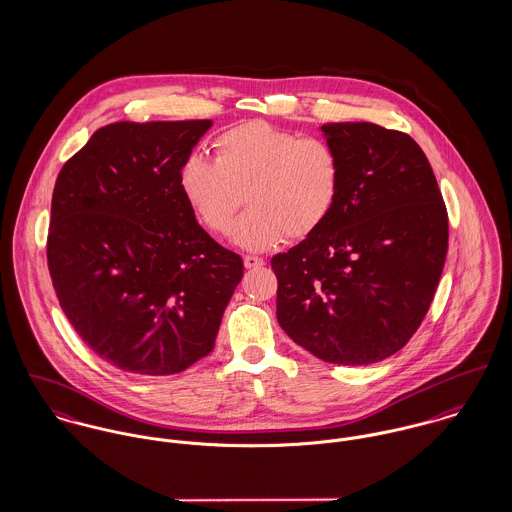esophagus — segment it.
Segmentation results:
<instances>
[{"label":"esophagus","instance_id":"obj_1","mask_svg":"<svg viewBox=\"0 0 512 512\" xmlns=\"http://www.w3.org/2000/svg\"><path fill=\"white\" fill-rule=\"evenodd\" d=\"M244 266L248 270H256V268H262L264 266V260L258 258V256H244Z\"/></svg>","mask_w":512,"mask_h":512}]
</instances>
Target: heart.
<instances>
[{
	"label": "heart",
	"instance_id": "obj_1",
	"mask_svg": "<svg viewBox=\"0 0 512 512\" xmlns=\"http://www.w3.org/2000/svg\"><path fill=\"white\" fill-rule=\"evenodd\" d=\"M343 179V157L333 144L262 120L222 132L215 161L191 155L179 171L185 201L215 234L228 232L248 203L232 228V240L248 250L315 234L335 213Z\"/></svg>",
	"mask_w": 512,
	"mask_h": 512
}]
</instances>
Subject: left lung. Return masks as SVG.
<instances>
[{"instance_id": "left-lung-1", "label": "left lung", "mask_w": 512, "mask_h": 512, "mask_svg": "<svg viewBox=\"0 0 512 512\" xmlns=\"http://www.w3.org/2000/svg\"><path fill=\"white\" fill-rule=\"evenodd\" d=\"M345 165L341 201L315 234L272 258L276 315L293 343L333 365H372L422 325L447 254V209L408 134L323 124Z\"/></svg>"}]
</instances>
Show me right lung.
<instances>
[{"mask_svg": "<svg viewBox=\"0 0 512 512\" xmlns=\"http://www.w3.org/2000/svg\"><path fill=\"white\" fill-rule=\"evenodd\" d=\"M211 120L116 122L63 165L47 262L80 339L106 363L149 376L207 357L242 280L183 197L179 171Z\"/></svg>", "mask_w": 512, "mask_h": 512, "instance_id": "obj_1", "label": "right lung"}]
</instances>
